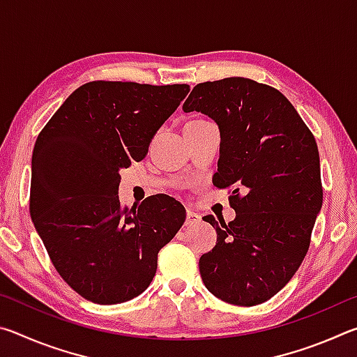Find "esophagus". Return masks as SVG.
I'll return each mask as SVG.
<instances>
[{
	"mask_svg": "<svg viewBox=\"0 0 357 357\" xmlns=\"http://www.w3.org/2000/svg\"><path fill=\"white\" fill-rule=\"evenodd\" d=\"M200 220H202V217L198 215L197 213H193V211H187V214H185V225L187 227L197 225V223Z\"/></svg>",
	"mask_w": 357,
	"mask_h": 357,
	"instance_id": "34e87169",
	"label": "esophagus"
}]
</instances>
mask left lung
Segmentation results:
<instances>
[{"mask_svg": "<svg viewBox=\"0 0 357 357\" xmlns=\"http://www.w3.org/2000/svg\"><path fill=\"white\" fill-rule=\"evenodd\" d=\"M183 110L219 126L213 183L233 187L236 213L228 223L203 217L217 231L198 263L204 287L228 304H261L291 280L309 250L323 204L315 138L285 96L250 78L197 84Z\"/></svg>", "mask_w": 357, "mask_h": 357, "instance_id": "1", "label": "left lung"}]
</instances>
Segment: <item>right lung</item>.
Listing matches in <instances>:
<instances>
[{
	"label": "right lung",
	"mask_w": 357,
	"mask_h": 357,
	"mask_svg": "<svg viewBox=\"0 0 357 357\" xmlns=\"http://www.w3.org/2000/svg\"><path fill=\"white\" fill-rule=\"evenodd\" d=\"M190 91L189 84L89 82L77 88L38 137L29 213L53 266L96 304L137 298L153 282L157 253L183 227L168 195L119 204V172L149 143Z\"/></svg>",
	"instance_id": "right-lung-1"
}]
</instances>
